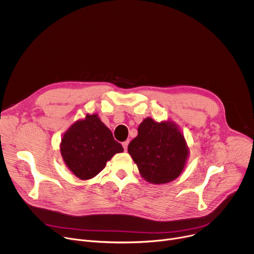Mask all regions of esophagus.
I'll use <instances>...</instances> for the list:
<instances>
[{"instance_id": "34e87169", "label": "esophagus", "mask_w": 254, "mask_h": 254, "mask_svg": "<svg viewBox=\"0 0 254 254\" xmlns=\"http://www.w3.org/2000/svg\"><path fill=\"white\" fill-rule=\"evenodd\" d=\"M127 146H128V140H126V141H124V142H123V147H124L125 151H127Z\"/></svg>"}]
</instances>
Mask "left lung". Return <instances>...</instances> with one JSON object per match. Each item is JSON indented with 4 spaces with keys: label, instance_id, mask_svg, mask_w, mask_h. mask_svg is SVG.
<instances>
[{
    "label": "left lung",
    "instance_id": "obj_1",
    "mask_svg": "<svg viewBox=\"0 0 254 254\" xmlns=\"http://www.w3.org/2000/svg\"><path fill=\"white\" fill-rule=\"evenodd\" d=\"M127 152L141 177L152 184H166L178 178L189 155L185 137L175 123H157L151 118L138 126Z\"/></svg>",
    "mask_w": 254,
    "mask_h": 254
}]
</instances>
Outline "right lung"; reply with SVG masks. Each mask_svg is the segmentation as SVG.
Returning <instances> with one entry per match:
<instances>
[{
  "mask_svg": "<svg viewBox=\"0 0 254 254\" xmlns=\"http://www.w3.org/2000/svg\"><path fill=\"white\" fill-rule=\"evenodd\" d=\"M60 152L67 168L81 180H88L100 173L116 154L124 148L97 115H86L63 134Z\"/></svg>",
  "mask_w": 254,
  "mask_h": 254,
  "instance_id": "obj_1",
  "label": "right lung"
}]
</instances>
